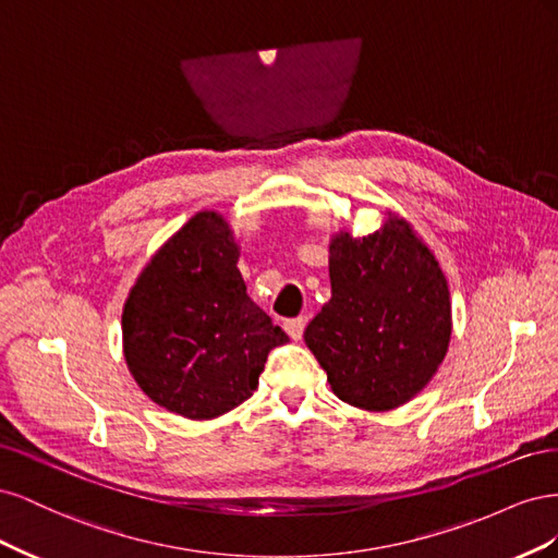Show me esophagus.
Wrapping results in <instances>:
<instances>
[{
  "label": "esophagus",
  "instance_id": "34e87169",
  "mask_svg": "<svg viewBox=\"0 0 558 558\" xmlns=\"http://www.w3.org/2000/svg\"><path fill=\"white\" fill-rule=\"evenodd\" d=\"M305 326H307V316H298V318L283 320V328H286V332L291 335V340H300L302 332H305Z\"/></svg>",
  "mask_w": 558,
  "mask_h": 558
}]
</instances>
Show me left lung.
<instances>
[{
    "mask_svg": "<svg viewBox=\"0 0 558 558\" xmlns=\"http://www.w3.org/2000/svg\"><path fill=\"white\" fill-rule=\"evenodd\" d=\"M326 302L305 342L335 396L369 412L414 398L442 363L451 335L447 279L428 246L402 218L363 240L330 244Z\"/></svg>",
    "mask_w": 558,
    "mask_h": 558,
    "instance_id": "8db88e82",
    "label": "left lung"
}]
</instances>
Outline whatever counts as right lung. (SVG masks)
Wrapping results in <instances>:
<instances>
[{
	"instance_id": "obj_1",
	"label": "right lung",
	"mask_w": 558,
	"mask_h": 558,
	"mask_svg": "<svg viewBox=\"0 0 558 558\" xmlns=\"http://www.w3.org/2000/svg\"><path fill=\"white\" fill-rule=\"evenodd\" d=\"M240 251L214 211L193 216L146 265L123 310L130 373L160 408L214 418L258 388L267 353L289 342L246 295Z\"/></svg>"
}]
</instances>
